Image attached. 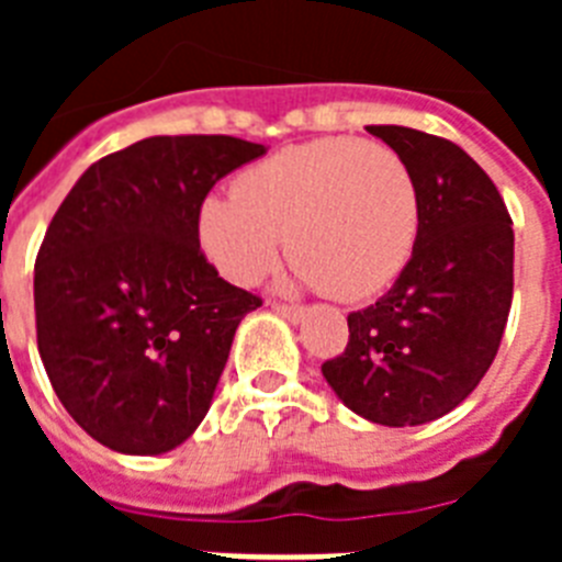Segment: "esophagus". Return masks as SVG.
I'll list each match as a JSON object with an SVG mask.
<instances>
[{
    "label": "esophagus",
    "instance_id": "34e87169",
    "mask_svg": "<svg viewBox=\"0 0 562 562\" xmlns=\"http://www.w3.org/2000/svg\"><path fill=\"white\" fill-rule=\"evenodd\" d=\"M272 312H278L281 317H286L290 324H301L306 315L304 306H286V304H272Z\"/></svg>",
    "mask_w": 562,
    "mask_h": 562
}]
</instances>
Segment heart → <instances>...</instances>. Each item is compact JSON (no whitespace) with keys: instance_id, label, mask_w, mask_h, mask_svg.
Returning a JSON list of instances; mask_svg holds the SVG:
<instances>
[{"instance_id":"obj_1","label":"heart","mask_w":562,"mask_h":562,"mask_svg":"<svg viewBox=\"0 0 562 562\" xmlns=\"http://www.w3.org/2000/svg\"><path fill=\"white\" fill-rule=\"evenodd\" d=\"M422 193L400 154L360 137H321L247 168L236 193H211L196 233L233 284H256L286 250L297 278L337 301H366L408 265Z\"/></svg>"}]
</instances>
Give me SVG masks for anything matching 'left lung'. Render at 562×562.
<instances>
[{"mask_svg":"<svg viewBox=\"0 0 562 562\" xmlns=\"http://www.w3.org/2000/svg\"><path fill=\"white\" fill-rule=\"evenodd\" d=\"M366 128L414 171L422 225L394 286L351 312L349 346L321 371L357 416L414 428L450 414L493 366L513 306L515 233L464 148L408 126Z\"/></svg>","mask_w":562,"mask_h":562,"instance_id":"1","label":"left lung"}]
</instances>
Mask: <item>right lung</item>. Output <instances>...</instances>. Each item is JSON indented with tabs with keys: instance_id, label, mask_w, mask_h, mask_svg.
Here are the masks:
<instances>
[{
	"instance_id": "obj_1",
	"label": "right lung",
	"mask_w": 562,
	"mask_h": 562,
	"mask_svg": "<svg viewBox=\"0 0 562 562\" xmlns=\"http://www.w3.org/2000/svg\"><path fill=\"white\" fill-rule=\"evenodd\" d=\"M265 154L227 134L146 137L92 162L49 222L33 278L38 355L67 414L109 450L168 453L205 419L261 301L207 265L196 211Z\"/></svg>"
}]
</instances>
